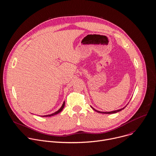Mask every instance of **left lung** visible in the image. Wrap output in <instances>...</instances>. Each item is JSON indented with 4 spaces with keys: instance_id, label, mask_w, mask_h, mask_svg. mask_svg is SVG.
Returning <instances> with one entry per match:
<instances>
[{
    "instance_id": "left-lung-1",
    "label": "left lung",
    "mask_w": 156,
    "mask_h": 156,
    "mask_svg": "<svg viewBox=\"0 0 156 156\" xmlns=\"http://www.w3.org/2000/svg\"><path fill=\"white\" fill-rule=\"evenodd\" d=\"M125 108H122V109H119V110H115V111H113V112H99V111H97V110H95L94 108H93L95 112H97L98 113H106V114H112V113H117V112H120L121 110H123V109H124Z\"/></svg>"
}]
</instances>
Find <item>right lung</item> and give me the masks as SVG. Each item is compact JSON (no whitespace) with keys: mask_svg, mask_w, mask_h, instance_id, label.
I'll return each instance as SVG.
<instances>
[{"mask_svg":"<svg viewBox=\"0 0 156 156\" xmlns=\"http://www.w3.org/2000/svg\"><path fill=\"white\" fill-rule=\"evenodd\" d=\"M64 105H65V102H64L63 103V104H62V107H61V108L60 109H59V110H58L57 112H56L55 113H53V114H51V115H44V116H53V115H56V114H58V113H60L62 110V109L64 108Z\"/></svg>","mask_w":156,"mask_h":156,"instance_id":"1","label":"right lung"}]
</instances>
